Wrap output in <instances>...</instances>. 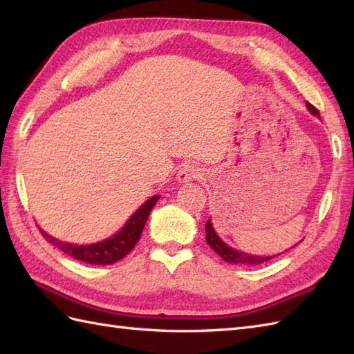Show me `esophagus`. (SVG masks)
<instances>
[{"label": "esophagus", "instance_id": "1", "mask_svg": "<svg viewBox=\"0 0 354 354\" xmlns=\"http://www.w3.org/2000/svg\"><path fill=\"white\" fill-rule=\"evenodd\" d=\"M202 175H204V173H202V169L198 167L196 164H184L178 171V181L181 184L192 183L196 181V179H201Z\"/></svg>", "mask_w": 354, "mask_h": 354}]
</instances>
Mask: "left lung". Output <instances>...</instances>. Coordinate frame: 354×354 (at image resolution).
I'll list each match as a JSON object with an SVG mask.
<instances>
[{
    "label": "left lung",
    "mask_w": 354,
    "mask_h": 354,
    "mask_svg": "<svg viewBox=\"0 0 354 354\" xmlns=\"http://www.w3.org/2000/svg\"><path fill=\"white\" fill-rule=\"evenodd\" d=\"M307 109H309L313 115L319 117V111L310 104L309 102L306 103ZM205 232H207V243L213 248V251L216 254H219L221 257L228 261V263H234V265H260V263L269 261L270 259H274L272 255H268V257H260V255H250L242 251H237L234 248L228 246L223 240L216 234V231L212 225V221L208 219V222L205 223ZM280 255V254H278Z\"/></svg>",
    "instance_id": "left-lung-1"
}]
</instances>
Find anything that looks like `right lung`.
<instances>
[{"label": "right lung", "instance_id": "right-lung-1", "mask_svg": "<svg viewBox=\"0 0 354 354\" xmlns=\"http://www.w3.org/2000/svg\"><path fill=\"white\" fill-rule=\"evenodd\" d=\"M158 199H160V196L155 194V196L146 201L145 204H142L137 212L129 217V221L126 222L124 227L120 230L117 234H114L106 240H102L99 243H93V245L65 243V242H59L57 239L48 236L47 232L41 228L39 231L47 242L55 245L57 250L68 254L73 259L84 263H89V265H112V263H117L118 260H122L124 255L129 254L133 250V246L137 245L142 232V228H145L146 225L147 217L150 212H152V208L155 207Z\"/></svg>", "mask_w": 354, "mask_h": 354}]
</instances>
